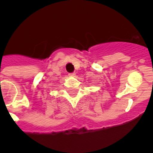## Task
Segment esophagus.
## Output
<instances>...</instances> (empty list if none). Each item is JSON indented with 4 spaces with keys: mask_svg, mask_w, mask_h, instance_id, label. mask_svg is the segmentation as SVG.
Returning a JSON list of instances; mask_svg holds the SVG:
<instances>
[{
    "mask_svg": "<svg viewBox=\"0 0 153 153\" xmlns=\"http://www.w3.org/2000/svg\"><path fill=\"white\" fill-rule=\"evenodd\" d=\"M69 76H72V77H75V73H71V74H68Z\"/></svg>",
    "mask_w": 153,
    "mask_h": 153,
    "instance_id": "obj_1",
    "label": "esophagus"
}]
</instances>
